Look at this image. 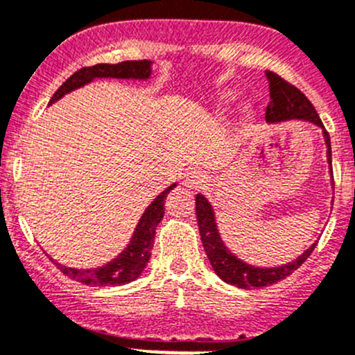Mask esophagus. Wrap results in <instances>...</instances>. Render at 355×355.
<instances>
[{
    "instance_id": "34e87169",
    "label": "esophagus",
    "mask_w": 355,
    "mask_h": 355,
    "mask_svg": "<svg viewBox=\"0 0 355 355\" xmlns=\"http://www.w3.org/2000/svg\"><path fill=\"white\" fill-rule=\"evenodd\" d=\"M204 178H206V177H204L200 171L190 170V171H187V173H185L184 184L190 189H199L200 185H204Z\"/></svg>"
}]
</instances>
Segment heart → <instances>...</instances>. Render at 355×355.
I'll use <instances>...</instances> for the list:
<instances>
[{"label":"heart","instance_id":"b5f03b06","mask_svg":"<svg viewBox=\"0 0 355 355\" xmlns=\"http://www.w3.org/2000/svg\"><path fill=\"white\" fill-rule=\"evenodd\" d=\"M226 98H227V95H226Z\"/></svg>","mask_w":355,"mask_h":355}]
</instances>
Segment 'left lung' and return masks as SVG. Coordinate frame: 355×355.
<instances>
[{"label": "left lung", "mask_w": 355, "mask_h": 355, "mask_svg": "<svg viewBox=\"0 0 355 355\" xmlns=\"http://www.w3.org/2000/svg\"><path fill=\"white\" fill-rule=\"evenodd\" d=\"M268 78V89H270V102H268L266 110V121L267 122H281L289 121V119H303V121L313 122V124L323 128V122L320 115L316 114L315 107L311 105L304 93L297 89L284 78L279 74L267 71ZM323 136H325L327 143V158L331 166V146H330V136H328L327 129L323 128ZM334 173V171H331ZM196 216L197 223H199L200 240H202L204 250L207 253V259L211 262L212 268L216 274L227 282L241 289H248V287H263L275 284V282L282 281V279L289 277L294 270H297L303 263L308 260L315 250L316 243H313L303 255L297 257L287 266L272 267V268H260L248 266V263L241 262L240 259L233 255L230 250L226 248L225 243L221 241V236L216 227L214 212H212L211 204L207 199L200 193L196 197Z\"/></svg>", "instance_id": "obj_1"}]
</instances>
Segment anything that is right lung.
Segmentation results:
<instances>
[{
    "mask_svg": "<svg viewBox=\"0 0 355 355\" xmlns=\"http://www.w3.org/2000/svg\"><path fill=\"white\" fill-rule=\"evenodd\" d=\"M151 74V61H124L117 62V64H95L88 66V68L78 69L76 73L71 74L68 80L58 88V92L52 95L51 103L55 100L62 98L66 93L73 92V89L83 87L89 83L95 78H121V80H146ZM175 185L163 190L151 204H149L144 214L141 216L139 223H137L136 231H134L132 238L128 248L114 259L107 266L98 268H88V270H78V268L64 267L61 263H55L59 270L68 277L74 279L78 282H83L87 286H122L128 282L136 281L141 275V272L146 267L149 257H151V248L155 243V233L156 226L162 221L163 214H165V199Z\"/></svg>",
    "mask_w": 355,
    "mask_h": 355,
    "instance_id": "1",
    "label": "right lung"
}]
</instances>
